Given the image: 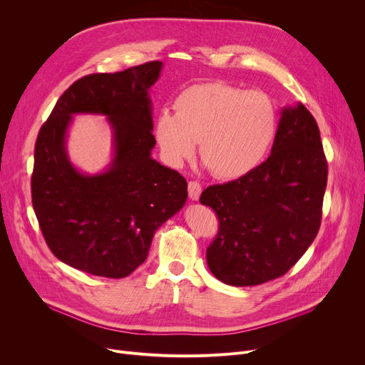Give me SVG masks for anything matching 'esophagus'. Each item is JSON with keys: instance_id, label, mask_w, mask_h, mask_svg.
Segmentation results:
<instances>
[{"instance_id": "obj_1", "label": "esophagus", "mask_w": 365, "mask_h": 365, "mask_svg": "<svg viewBox=\"0 0 365 365\" xmlns=\"http://www.w3.org/2000/svg\"><path fill=\"white\" fill-rule=\"evenodd\" d=\"M201 185L198 182H189L187 183V192H189V198L192 201H198L200 195H201Z\"/></svg>"}]
</instances>
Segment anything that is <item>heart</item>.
<instances>
[{
    "label": "heart",
    "instance_id": "b5f03b06",
    "mask_svg": "<svg viewBox=\"0 0 365 365\" xmlns=\"http://www.w3.org/2000/svg\"><path fill=\"white\" fill-rule=\"evenodd\" d=\"M175 109L176 113L160 112L153 124V136L170 167H182L200 142L201 158L216 178L240 179L262 163L277 136V106L259 90L197 84L178 96Z\"/></svg>",
    "mask_w": 365,
    "mask_h": 365
}]
</instances>
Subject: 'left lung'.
<instances>
[{
  "label": "left lung",
  "instance_id": "1",
  "mask_svg": "<svg viewBox=\"0 0 365 365\" xmlns=\"http://www.w3.org/2000/svg\"><path fill=\"white\" fill-rule=\"evenodd\" d=\"M319 128L302 103L284 106L271 155L245 176L207 187L219 217L207 264L222 282L259 285L284 275L314 242L327 186Z\"/></svg>",
  "mask_w": 365,
  "mask_h": 365
}]
</instances>
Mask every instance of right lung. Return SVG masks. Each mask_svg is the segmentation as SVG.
I'll use <instances>...</instances> for the list:
<instances>
[{"instance_id":"add662e5","label":"right lung","mask_w":365,"mask_h":365,"mask_svg":"<svg viewBox=\"0 0 365 365\" xmlns=\"http://www.w3.org/2000/svg\"><path fill=\"white\" fill-rule=\"evenodd\" d=\"M163 62L75 81L38 133L32 205L53 255L83 272L124 278L149 253L157 229L179 213L187 183L150 157L155 146L149 90ZM73 114H102L113 133V158L88 175L70 161L66 139Z\"/></svg>"}]
</instances>
